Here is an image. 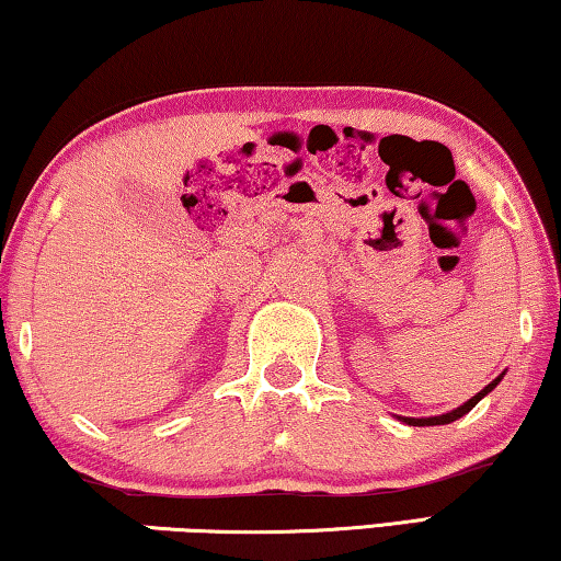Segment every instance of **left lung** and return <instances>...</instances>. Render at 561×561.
Listing matches in <instances>:
<instances>
[{
	"label": "left lung",
	"instance_id": "left-lung-1",
	"mask_svg": "<svg viewBox=\"0 0 561 561\" xmlns=\"http://www.w3.org/2000/svg\"><path fill=\"white\" fill-rule=\"evenodd\" d=\"M504 378V374H499L494 381H491L489 386H484V389H481L477 396H471V399L467 401V403H461L459 409H454V411H449V413H438V416H428V419H411V416H399L403 424H409V426H444V424H451V421H456V419H461V416H467V413L477 407V403L484 399L486 393H491L499 386V381H502Z\"/></svg>",
	"mask_w": 561,
	"mask_h": 561
}]
</instances>
